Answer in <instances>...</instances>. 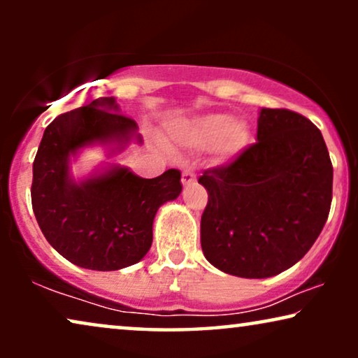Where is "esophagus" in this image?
Returning a JSON list of instances; mask_svg holds the SVG:
<instances>
[{"mask_svg": "<svg viewBox=\"0 0 358 358\" xmlns=\"http://www.w3.org/2000/svg\"><path fill=\"white\" fill-rule=\"evenodd\" d=\"M180 180H182L184 185L194 182V180H195V171H194V168H190V166H189V168H185L182 171V178H180Z\"/></svg>", "mask_w": 358, "mask_h": 358, "instance_id": "34e87169", "label": "esophagus"}]
</instances>
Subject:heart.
Instances as JSON below:
<instances>
[{"mask_svg": "<svg viewBox=\"0 0 358 358\" xmlns=\"http://www.w3.org/2000/svg\"><path fill=\"white\" fill-rule=\"evenodd\" d=\"M189 138L199 146H212L222 156L238 153L249 140V130L241 120H229L227 114L199 117L187 129Z\"/></svg>", "mask_w": 358, "mask_h": 358, "instance_id": "b5f03b06", "label": "heart"}]
</instances>
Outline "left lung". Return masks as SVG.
I'll return each mask as SVG.
<instances>
[{"label":"left lung","instance_id":"8db88e82","mask_svg":"<svg viewBox=\"0 0 358 358\" xmlns=\"http://www.w3.org/2000/svg\"><path fill=\"white\" fill-rule=\"evenodd\" d=\"M199 182L208 202L200 222L203 256L244 278L277 275L310 251L332 200V163L305 115L262 109L257 141Z\"/></svg>","mask_w":358,"mask_h":358}]
</instances>
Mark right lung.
I'll use <instances>...</instances> for the list:
<instances>
[{
	"instance_id": "1",
	"label": "right lung",
	"mask_w": 358,
	"mask_h": 358,
	"mask_svg": "<svg viewBox=\"0 0 358 358\" xmlns=\"http://www.w3.org/2000/svg\"><path fill=\"white\" fill-rule=\"evenodd\" d=\"M135 129L114 99L99 97L58 115L43 131L32 166V210L52 248L76 266L119 271L138 262L151 248L158 208L182 190L178 169L155 179L125 168L81 184L70 179L68 156L94 141H127Z\"/></svg>"
}]
</instances>
